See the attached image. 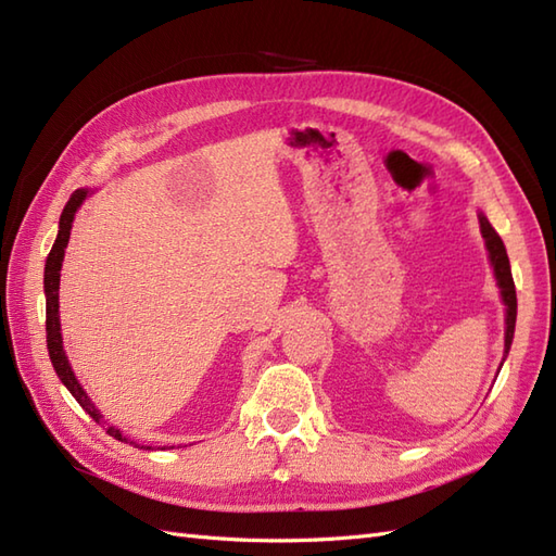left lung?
Segmentation results:
<instances>
[{"label":"left lung","instance_id":"1","mask_svg":"<svg viewBox=\"0 0 556 556\" xmlns=\"http://www.w3.org/2000/svg\"><path fill=\"white\" fill-rule=\"evenodd\" d=\"M479 224H481V236L485 240V250H489V260L493 266L500 294H503V302L507 306L505 308V356H507L514 340V325H517V290H514L509 256L503 245V238L495 233V228L483 214H479ZM500 368H503V365H500Z\"/></svg>","mask_w":556,"mask_h":556}]
</instances>
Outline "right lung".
I'll list each match as a JSON object with an SVG mask.
<instances>
[{
	"label": "right lung",
	"mask_w": 556,
	"mask_h": 556,
	"mask_svg": "<svg viewBox=\"0 0 556 556\" xmlns=\"http://www.w3.org/2000/svg\"><path fill=\"white\" fill-rule=\"evenodd\" d=\"M89 195V191H85V188H79V191H75L71 195V200H67V205L63 207V214H61V222H59V236H56V242H53V248L47 256V266H45V294H47V349H49V358H51V365L53 370H56L59 380L65 384V389L71 391V394L75 396V401L83 405V408L89 413V417L97 419L99 425H108L101 410L97 408V405L91 403V399L87 396V391L83 389V384L77 382V377L71 368V363H67V356L63 351V337H61V320H59V286H61V266H63V256H65V248H67V240H71V228H73V219H75V212L79 210V205H83L85 198ZM108 434H111L113 439L117 441H125L129 445H137L131 439H127L122 431L113 425H108ZM143 448V445H141ZM151 451V448H146Z\"/></svg>",
	"instance_id": "obj_1"
}]
</instances>
